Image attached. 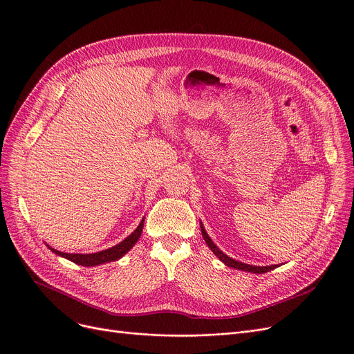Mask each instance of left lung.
<instances>
[{"label":"left lung","mask_w":354,"mask_h":354,"mask_svg":"<svg viewBox=\"0 0 354 354\" xmlns=\"http://www.w3.org/2000/svg\"><path fill=\"white\" fill-rule=\"evenodd\" d=\"M200 227H201V233H203V237H204V240H205V243L209 244V247L212 248V252L225 264V266H228V267H234V268H237V270H243V272H250V273H256V274H263V273H267V272H270V270H274L276 267H279V266H264V267H257V266H250V264H245V263H240V261H236V260H233L232 257H228L227 254H224L221 250H218V247L213 243V240L209 237V234L205 233V230H204V227H203V224H200Z\"/></svg>","instance_id":"obj_1"}]
</instances>
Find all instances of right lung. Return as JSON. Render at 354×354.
<instances>
[{"mask_svg":"<svg viewBox=\"0 0 354 354\" xmlns=\"http://www.w3.org/2000/svg\"><path fill=\"white\" fill-rule=\"evenodd\" d=\"M142 227H144V218L141 220L138 227L136 228V230L126 240H122L120 244H117V245H114L111 248H107V250L98 252V253H91V254H68V253H62V252L54 250V248H51V247H48V248H50V250H53L55 254L64 257V259H68V260H71L75 264L86 266V267L98 266V264H104V263H109V261H115V260H118L120 257H122L124 254H126L130 250V248L137 243V240L140 239L141 232H142Z\"/></svg>","mask_w":354,"mask_h":354,"instance_id":"1","label":"right lung"}]
</instances>
